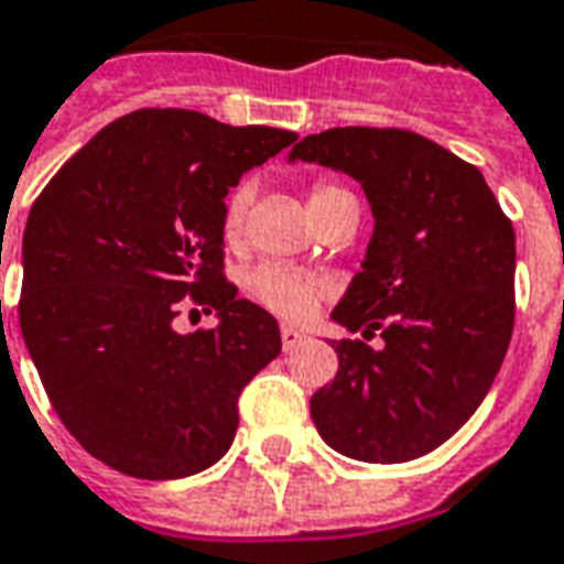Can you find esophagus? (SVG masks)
<instances>
[{
    "label": "esophagus",
    "mask_w": 564,
    "mask_h": 564,
    "mask_svg": "<svg viewBox=\"0 0 564 564\" xmlns=\"http://www.w3.org/2000/svg\"><path fill=\"white\" fill-rule=\"evenodd\" d=\"M279 336H282V347L285 350H291V347H297L303 338H306V333L297 327H291V324H282V329H279Z\"/></svg>",
    "instance_id": "obj_1"
}]
</instances>
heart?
Returning <instances> with one entry per match:
<instances>
[{
    "label": "heart",
    "instance_id": "heart-1",
    "mask_svg": "<svg viewBox=\"0 0 564 564\" xmlns=\"http://www.w3.org/2000/svg\"><path fill=\"white\" fill-rule=\"evenodd\" d=\"M350 196L345 186L327 184V181H317L308 189V210L312 217H321L333 202ZM252 202V186L237 184L226 196L223 205V237H226L228 247H237L243 235H247V210ZM247 291L249 297L270 308L273 315L291 317V321H303L317 308L321 297L327 294V285L315 276L297 273V270H288L282 264H261L256 267L247 276Z\"/></svg>",
    "mask_w": 564,
    "mask_h": 564
}]
</instances>
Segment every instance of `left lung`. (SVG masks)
Masks as SVG:
<instances>
[{
    "mask_svg": "<svg viewBox=\"0 0 564 564\" xmlns=\"http://www.w3.org/2000/svg\"><path fill=\"white\" fill-rule=\"evenodd\" d=\"M357 177L375 214L366 261L333 321L383 338L336 341L338 371L312 395L327 446L404 464L446 443L488 395L514 329V228L485 177L398 127H333L291 148Z\"/></svg>",
    "mask_w": 564,
    "mask_h": 564,
    "instance_id": "left-lung-1",
    "label": "left lung"
}]
</instances>
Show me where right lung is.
<instances>
[{
    "instance_id": "add662e5",
    "label": "right lung",
    "mask_w": 564,
    "mask_h": 564,
    "mask_svg": "<svg viewBox=\"0 0 564 564\" xmlns=\"http://www.w3.org/2000/svg\"><path fill=\"white\" fill-rule=\"evenodd\" d=\"M294 139L193 109H137L35 198L20 329L62 425L106 467L184 478L231 446L237 398L282 338L223 273V205ZM184 305L217 311L220 324L181 337L171 321Z\"/></svg>"
}]
</instances>
